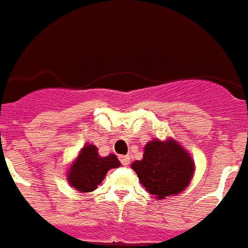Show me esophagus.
Instances as JSON below:
<instances>
[{
	"label": "esophagus",
	"instance_id": "1",
	"mask_svg": "<svg viewBox=\"0 0 248 248\" xmlns=\"http://www.w3.org/2000/svg\"><path fill=\"white\" fill-rule=\"evenodd\" d=\"M119 160L122 162L123 165H129L130 162V157L128 155H123V156H119Z\"/></svg>",
	"mask_w": 248,
	"mask_h": 248
}]
</instances>
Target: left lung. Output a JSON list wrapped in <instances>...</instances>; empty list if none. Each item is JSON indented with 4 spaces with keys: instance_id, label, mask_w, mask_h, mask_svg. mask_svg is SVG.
<instances>
[{
    "instance_id": "1",
    "label": "left lung",
    "mask_w": 248,
    "mask_h": 248,
    "mask_svg": "<svg viewBox=\"0 0 248 248\" xmlns=\"http://www.w3.org/2000/svg\"><path fill=\"white\" fill-rule=\"evenodd\" d=\"M132 169L150 195L165 199L187 187L195 165L177 142L155 140L146 144L143 158L134 161Z\"/></svg>"
}]
</instances>
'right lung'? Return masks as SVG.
<instances>
[{
    "instance_id": "obj_1",
    "label": "right lung",
    "mask_w": 248,
    "mask_h": 248,
    "mask_svg": "<svg viewBox=\"0 0 248 248\" xmlns=\"http://www.w3.org/2000/svg\"><path fill=\"white\" fill-rule=\"evenodd\" d=\"M119 166L120 162L116 156L101 157L97 148L93 144H88L80 151V155L71 165L68 180L73 187L77 188V191L92 192L104 180L108 170Z\"/></svg>"
}]
</instances>
